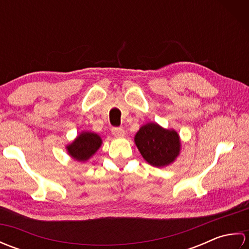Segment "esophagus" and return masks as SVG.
I'll return each mask as SVG.
<instances>
[{"mask_svg":"<svg viewBox=\"0 0 249 249\" xmlns=\"http://www.w3.org/2000/svg\"><path fill=\"white\" fill-rule=\"evenodd\" d=\"M112 134L120 138V137H123L125 135V131L122 127H112Z\"/></svg>","mask_w":249,"mask_h":249,"instance_id":"34e87169","label":"esophagus"}]
</instances>
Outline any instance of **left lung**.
I'll use <instances>...</instances> for the list:
<instances>
[{
    "label": "left lung",
    "mask_w": 249,
    "mask_h": 249,
    "mask_svg": "<svg viewBox=\"0 0 249 249\" xmlns=\"http://www.w3.org/2000/svg\"><path fill=\"white\" fill-rule=\"evenodd\" d=\"M135 142L144 160L155 167L171 163L181 147L177 131L163 129L154 123L142 126L135 137Z\"/></svg>",
    "instance_id": "8db88e82"
}]
</instances>
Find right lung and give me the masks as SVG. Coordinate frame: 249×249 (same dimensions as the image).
I'll return each instance as SVG.
<instances>
[{"label":"right lung","instance_id":"add662e5","mask_svg":"<svg viewBox=\"0 0 249 249\" xmlns=\"http://www.w3.org/2000/svg\"><path fill=\"white\" fill-rule=\"evenodd\" d=\"M100 144H102V139L98 135L94 133H82L71 144L67 146V150L70 155L75 160L84 161L99 149Z\"/></svg>","mask_w":249,"mask_h":249}]
</instances>
